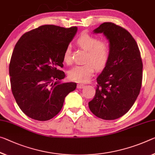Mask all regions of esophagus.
Here are the masks:
<instances>
[{"label": "esophagus", "mask_w": 155, "mask_h": 155, "mask_svg": "<svg viewBox=\"0 0 155 155\" xmlns=\"http://www.w3.org/2000/svg\"><path fill=\"white\" fill-rule=\"evenodd\" d=\"M85 87V85L83 84H77V88H78V89H82V88H83Z\"/></svg>", "instance_id": "esophagus-1"}]
</instances>
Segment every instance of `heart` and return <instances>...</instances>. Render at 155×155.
<instances>
[{"mask_svg":"<svg viewBox=\"0 0 155 155\" xmlns=\"http://www.w3.org/2000/svg\"><path fill=\"white\" fill-rule=\"evenodd\" d=\"M78 46L87 51L86 64L75 65L68 72L71 80L78 83H87L98 70L104 69L108 63L111 47L106 40L99 41L96 36L83 33L77 41ZM70 48L67 47L63 54V61L69 64L71 62Z\"/></svg>","mask_w":155,"mask_h":155,"instance_id":"b5f03b06","label":"heart"}]
</instances>
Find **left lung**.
<instances>
[{
    "label": "left lung",
    "mask_w": 155,
    "mask_h": 155,
    "mask_svg": "<svg viewBox=\"0 0 155 155\" xmlns=\"http://www.w3.org/2000/svg\"><path fill=\"white\" fill-rule=\"evenodd\" d=\"M94 33H103L111 47L106 66L97 77L90 111L104 120H114L129 111L141 87L143 63L134 38L126 29L112 23H104Z\"/></svg>",
    "instance_id": "left-lung-1"
}]
</instances>
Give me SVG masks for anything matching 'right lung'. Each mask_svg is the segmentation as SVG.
Instances as JSON below:
<instances>
[{
	"mask_svg": "<svg viewBox=\"0 0 155 155\" xmlns=\"http://www.w3.org/2000/svg\"><path fill=\"white\" fill-rule=\"evenodd\" d=\"M77 31L45 25L25 33L14 47L9 66L11 88L24 114L48 121L62 108L66 96L77 83H61L63 54Z\"/></svg>",
	"mask_w": 155,
	"mask_h": 155,
	"instance_id": "1",
	"label": "right lung"
}]
</instances>
